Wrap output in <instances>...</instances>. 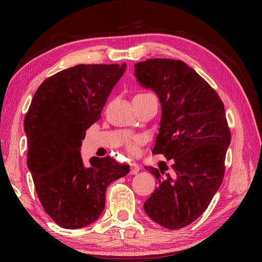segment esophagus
<instances>
[{"label": "esophagus", "instance_id": "obj_1", "mask_svg": "<svg viewBox=\"0 0 262 262\" xmlns=\"http://www.w3.org/2000/svg\"><path fill=\"white\" fill-rule=\"evenodd\" d=\"M129 166H130V173L132 174H137L138 171L141 170V166L138 165L136 162H130Z\"/></svg>", "mask_w": 262, "mask_h": 262}]
</instances>
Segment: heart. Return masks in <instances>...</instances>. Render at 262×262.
Here are the masks:
<instances>
[{"instance_id":"b5f03b06","label":"heart","mask_w":262,"mask_h":262,"mask_svg":"<svg viewBox=\"0 0 262 262\" xmlns=\"http://www.w3.org/2000/svg\"><path fill=\"white\" fill-rule=\"evenodd\" d=\"M141 94H147V93H141ZM129 149H130L132 152H134V146H133V144H130V145H129Z\"/></svg>"}]
</instances>
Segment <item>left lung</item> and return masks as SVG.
<instances>
[{"label": "left lung", "instance_id": "left-lung-1", "mask_svg": "<svg viewBox=\"0 0 262 262\" xmlns=\"http://www.w3.org/2000/svg\"><path fill=\"white\" fill-rule=\"evenodd\" d=\"M135 76L161 103L152 153L173 161L172 176L164 168L145 166L157 178L158 187L144 203V210L161 226L182 229L204 213L223 181L231 142L224 104L208 83L181 60L140 62Z\"/></svg>", "mask_w": 262, "mask_h": 262}]
</instances>
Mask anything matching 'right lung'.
<instances>
[{"mask_svg":"<svg viewBox=\"0 0 262 262\" xmlns=\"http://www.w3.org/2000/svg\"><path fill=\"white\" fill-rule=\"evenodd\" d=\"M126 64H80L48 77L38 88L25 118L27 165L43 209L63 229L96 222L105 190L129 165L110 158L81 157L85 132L101 117Z\"/></svg>","mask_w":262,"mask_h":262,"instance_id":"right-lung-1","label":"right lung"}]
</instances>
